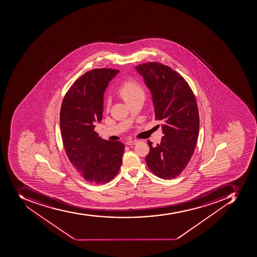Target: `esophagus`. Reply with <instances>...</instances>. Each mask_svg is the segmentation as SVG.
<instances>
[{
    "instance_id": "esophagus-1",
    "label": "esophagus",
    "mask_w": 257,
    "mask_h": 257,
    "mask_svg": "<svg viewBox=\"0 0 257 257\" xmlns=\"http://www.w3.org/2000/svg\"><path fill=\"white\" fill-rule=\"evenodd\" d=\"M138 142V140H128L126 142V145L127 146H134V145H136Z\"/></svg>"
}]
</instances>
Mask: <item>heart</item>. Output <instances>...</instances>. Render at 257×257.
I'll return each instance as SVG.
<instances>
[{"instance_id": "heart-1", "label": "heart", "mask_w": 257, "mask_h": 257, "mask_svg": "<svg viewBox=\"0 0 257 257\" xmlns=\"http://www.w3.org/2000/svg\"><path fill=\"white\" fill-rule=\"evenodd\" d=\"M119 94L127 103L137 97L144 96V91L138 82L135 81H128L123 84V86L120 88Z\"/></svg>"}]
</instances>
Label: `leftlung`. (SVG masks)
Returning <instances> with one entry per match:
<instances>
[{
    "mask_svg": "<svg viewBox=\"0 0 257 257\" xmlns=\"http://www.w3.org/2000/svg\"><path fill=\"white\" fill-rule=\"evenodd\" d=\"M151 91L155 119L162 122L164 136L153 146L146 162L158 177L171 180L188 165L198 139L200 119L194 94L184 77L160 63L135 67Z\"/></svg>",
    "mask_w": 257,
    "mask_h": 257,
    "instance_id": "left-lung-1",
    "label": "left lung"
}]
</instances>
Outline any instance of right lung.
<instances>
[{"label":"right lung","instance_id":"add662e5","mask_svg":"<svg viewBox=\"0 0 257 257\" xmlns=\"http://www.w3.org/2000/svg\"><path fill=\"white\" fill-rule=\"evenodd\" d=\"M111 69H93L78 78L65 94L60 113L63 144L80 175L94 184H104L118 173L124 146L103 140L94 131L101 123L104 93L119 73Z\"/></svg>","mask_w":257,"mask_h":257}]
</instances>
